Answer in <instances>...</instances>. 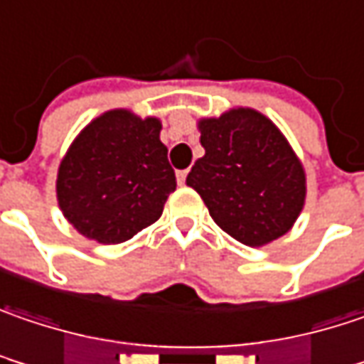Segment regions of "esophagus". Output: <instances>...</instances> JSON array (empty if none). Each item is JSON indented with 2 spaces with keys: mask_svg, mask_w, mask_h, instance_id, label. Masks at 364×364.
Returning a JSON list of instances; mask_svg holds the SVG:
<instances>
[{
  "mask_svg": "<svg viewBox=\"0 0 364 364\" xmlns=\"http://www.w3.org/2000/svg\"><path fill=\"white\" fill-rule=\"evenodd\" d=\"M185 181H187V171H177V183L185 185Z\"/></svg>",
  "mask_w": 364,
  "mask_h": 364,
  "instance_id": "1",
  "label": "esophagus"
}]
</instances>
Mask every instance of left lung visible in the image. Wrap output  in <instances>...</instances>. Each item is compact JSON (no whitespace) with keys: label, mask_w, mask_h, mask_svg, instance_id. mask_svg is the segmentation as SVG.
<instances>
[{"label":"left lung","mask_w":364,"mask_h":364,"mask_svg":"<svg viewBox=\"0 0 364 364\" xmlns=\"http://www.w3.org/2000/svg\"><path fill=\"white\" fill-rule=\"evenodd\" d=\"M203 154L187 185L232 239L262 247L289 232L305 205V171L282 132L253 109L200 119Z\"/></svg>","instance_id":"8db88e82"}]
</instances>
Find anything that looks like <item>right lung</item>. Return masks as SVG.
<instances>
[{
	"label": "right lung",
	"mask_w": 364,
	"mask_h": 364,
	"mask_svg": "<svg viewBox=\"0 0 364 364\" xmlns=\"http://www.w3.org/2000/svg\"><path fill=\"white\" fill-rule=\"evenodd\" d=\"M161 129V119L115 109L80 132L57 173V202L80 235L117 245L161 218L177 189Z\"/></svg>",
	"instance_id": "1"
}]
</instances>
